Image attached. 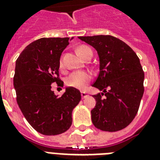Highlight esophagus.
<instances>
[{
  "mask_svg": "<svg viewBox=\"0 0 160 160\" xmlns=\"http://www.w3.org/2000/svg\"><path fill=\"white\" fill-rule=\"evenodd\" d=\"M81 95H82V98H86L88 96V94H87L86 92H81Z\"/></svg>",
  "mask_w": 160,
  "mask_h": 160,
  "instance_id": "34e87169",
  "label": "esophagus"
}]
</instances>
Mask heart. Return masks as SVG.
Segmentation results:
<instances>
[{
	"instance_id": "b5f03b06",
	"label": "heart",
	"mask_w": 160,
	"mask_h": 160,
	"mask_svg": "<svg viewBox=\"0 0 160 160\" xmlns=\"http://www.w3.org/2000/svg\"><path fill=\"white\" fill-rule=\"evenodd\" d=\"M88 50H91L89 47L86 46H82L77 49V53L80 57H82L86 52ZM60 66H62V62L60 61ZM91 79V74L87 71H83V70H78L71 73L70 75L66 78V82L69 87H73L77 89H83L86 87L87 83L90 82Z\"/></svg>"
}]
</instances>
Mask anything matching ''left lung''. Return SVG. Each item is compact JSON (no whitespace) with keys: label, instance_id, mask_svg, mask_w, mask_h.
Returning <instances> with one entry per match:
<instances>
[{"label":"left lung","instance_id":"8db88e82","mask_svg":"<svg viewBox=\"0 0 160 160\" xmlns=\"http://www.w3.org/2000/svg\"><path fill=\"white\" fill-rule=\"evenodd\" d=\"M78 38L94 47L99 59V73L92 87L102 92L93 95L96 100L90 111L93 124L110 132L127 128L138 112L144 92L139 58L128 45L113 36Z\"/></svg>","mask_w":160,"mask_h":160}]
</instances>
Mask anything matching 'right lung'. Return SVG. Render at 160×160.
Returning a JSON list of instances; mask_svg holds the SVG:
<instances>
[{"label": "right lung", "mask_w": 160, "mask_h": 160, "mask_svg": "<svg viewBox=\"0 0 160 160\" xmlns=\"http://www.w3.org/2000/svg\"><path fill=\"white\" fill-rule=\"evenodd\" d=\"M73 38H43L24 49L16 61L13 86L17 102L25 119L45 135L62 134L72 124V112L81 100V93L66 87L62 95L52 90L58 78L60 58Z\"/></svg>", "instance_id": "right-lung-1"}]
</instances>
